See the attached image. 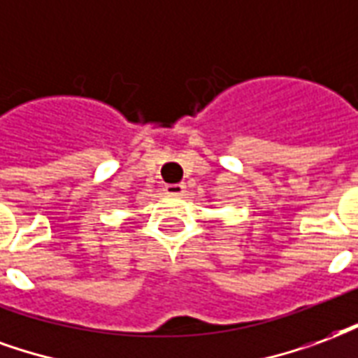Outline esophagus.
<instances>
[{
	"instance_id": "obj_1",
	"label": "esophagus",
	"mask_w": 358,
	"mask_h": 358,
	"mask_svg": "<svg viewBox=\"0 0 358 358\" xmlns=\"http://www.w3.org/2000/svg\"><path fill=\"white\" fill-rule=\"evenodd\" d=\"M164 190H166V194H169V196H182L187 192V187L182 182H177V185H166Z\"/></svg>"
}]
</instances>
